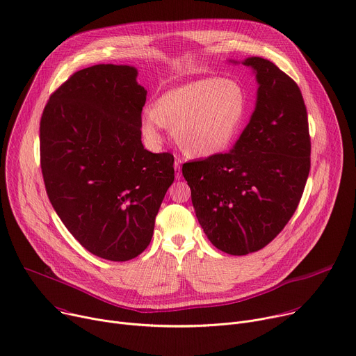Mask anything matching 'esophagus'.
I'll use <instances>...</instances> for the list:
<instances>
[{
    "mask_svg": "<svg viewBox=\"0 0 356 356\" xmlns=\"http://www.w3.org/2000/svg\"><path fill=\"white\" fill-rule=\"evenodd\" d=\"M175 170H176V179L179 180L181 177V172H180V160L177 157L175 160Z\"/></svg>",
    "mask_w": 356,
    "mask_h": 356,
    "instance_id": "esophagus-1",
    "label": "esophagus"
}]
</instances>
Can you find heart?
I'll return each instance as SVG.
<instances>
[{
    "label": "heart",
    "instance_id": "1",
    "mask_svg": "<svg viewBox=\"0 0 356 356\" xmlns=\"http://www.w3.org/2000/svg\"><path fill=\"white\" fill-rule=\"evenodd\" d=\"M245 92L227 78H202L161 95L156 105H146L140 129L157 146L163 127L172 129L179 149L191 157H210L229 147L245 115Z\"/></svg>",
    "mask_w": 356,
    "mask_h": 356
}]
</instances>
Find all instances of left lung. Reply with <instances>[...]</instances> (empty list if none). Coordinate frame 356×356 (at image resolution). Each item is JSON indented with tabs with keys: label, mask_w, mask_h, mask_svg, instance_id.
<instances>
[{
	"label": "left lung",
	"mask_w": 356,
	"mask_h": 356,
	"mask_svg": "<svg viewBox=\"0 0 356 356\" xmlns=\"http://www.w3.org/2000/svg\"><path fill=\"white\" fill-rule=\"evenodd\" d=\"M234 63H237L234 60ZM255 109L234 147L181 168L211 244L232 255L264 248L296 213L311 168L307 108L298 85L273 62L251 56Z\"/></svg>",
	"instance_id": "obj_1"
}]
</instances>
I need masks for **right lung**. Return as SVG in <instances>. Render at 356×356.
Instances as JSON below:
<instances>
[{
    "mask_svg": "<svg viewBox=\"0 0 356 356\" xmlns=\"http://www.w3.org/2000/svg\"><path fill=\"white\" fill-rule=\"evenodd\" d=\"M138 70L101 63L75 72L52 95L40 123L49 202L89 252L127 261L150 244L175 180V157L142 145L147 90Z\"/></svg>",
    "mask_w": 356,
    "mask_h": 356,
    "instance_id": "1",
    "label": "right lung"
}]
</instances>
